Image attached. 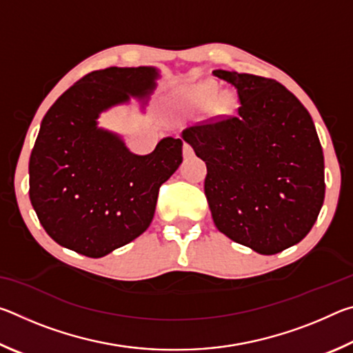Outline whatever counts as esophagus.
I'll return each mask as SVG.
<instances>
[{
	"instance_id": "1",
	"label": "esophagus",
	"mask_w": 353,
	"mask_h": 353,
	"mask_svg": "<svg viewBox=\"0 0 353 353\" xmlns=\"http://www.w3.org/2000/svg\"><path fill=\"white\" fill-rule=\"evenodd\" d=\"M193 154H194L193 148H191L188 143H185V145H183V157L185 159H190V157H193Z\"/></svg>"
}]
</instances>
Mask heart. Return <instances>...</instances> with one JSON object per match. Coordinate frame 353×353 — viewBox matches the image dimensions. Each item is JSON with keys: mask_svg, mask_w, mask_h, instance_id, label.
<instances>
[{"mask_svg": "<svg viewBox=\"0 0 353 353\" xmlns=\"http://www.w3.org/2000/svg\"><path fill=\"white\" fill-rule=\"evenodd\" d=\"M187 97L188 99L193 101V103H198L201 105H210L213 104V101L218 98V87L214 85L212 82H205V83H201V85L191 88V90L187 92ZM230 105V99L229 97H221L219 99V107H225Z\"/></svg>", "mask_w": 353, "mask_h": 353, "instance_id": "heart-1", "label": "heart"}]
</instances>
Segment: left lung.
<instances>
[{"label":"left lung","mask_w":353,"mask_h":353,"mask_svg":"<svg viewBox=\"0 0 353 353\" xmlns=\"http://www.w3.org/2000/svg\"><path fill=\"white\" fill-rule=\"evenodd\" d=\"M238 94L235 115L185 129L207 165L214 225L235 243L274 255L302 241L324 204V154L308 110L282 83L214 70Z\"/></svg>","instance_id":"1"}]
</instances>
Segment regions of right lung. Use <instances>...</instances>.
<instances>
[{
	"mask_svg": "<svg viewBox=\"0 0 353 353\" xmlns=\"http://www.w3.org/2000/svg\"><path fill=\"white\" fill-rule=\"evenodd\" d=\"M157 77L152 67L92 71L46 112L29 159V199L61 246L99 259L151 224L160 187L182 163L183 141L166 137L137 155L97 119L130 97L148 98Z\"/></svg>",
	"mask_w": 353,
	"mask_h": 353,
	"instance_id": "1",
	"label": "right lung"
}]
</instances>
